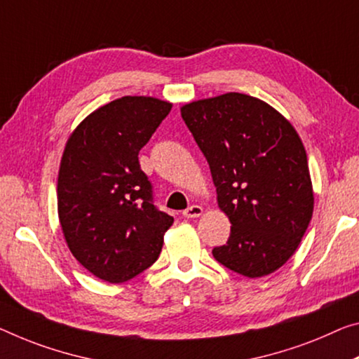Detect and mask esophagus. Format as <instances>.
Here are the masks:
<instances>
[{
    "mask_svg": "<svg viewBox=\"0 0 359 359\" xmlns=\"http://www.w3.org/2000/svg\"><path fill=\"white\" fill-rule=\"evenodd\" d=\"M182 214H184V217H187V219H196L203 214V208L196 206V204H193V206L187 208Z\"/></svg>",
    "mask_w": 359,
    "mask_h": 359,
    "instance_id": "34e87169",
    "label": "esophagus"
}]
</instances>
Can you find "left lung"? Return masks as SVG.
Instances as JSON below:
<instances>
[{"label":"left lung","mask_w":359,"mask_h":359,"mask_svg":"<svg viewBox=\"0 0 359 359\" xmlns=\"http://www.w3.org/2000/svg\"><path fill=\"white\" fill-rule=\"evenodd\" d=\"M182 118L206 156L219 208L229 215L215 260L248 278L270 275L297 251L313 214L302 140L264 100L240 93L191 102Z\"/></svg>","instance_id":"obj_1"}]
</instances>
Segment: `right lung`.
Here are the masks:
<instances>
[{"label": "right lung", "instance_id": "1", "mask_svg": "<svg viewBox=\"0 0 359 359\" xmlns=\"http://www.w3.org/2000/svg\"><path fill=\"white\" fill-rule=\"evenodd\" d=\"M170 108L126 95L84 118L65 145L57 182L62 231L75 259L104 281L133 280L155 264L174 222L153 204L139 163Z\"/></svg>", "mask_w": 359, "mask_h": 359}]
</instances>
